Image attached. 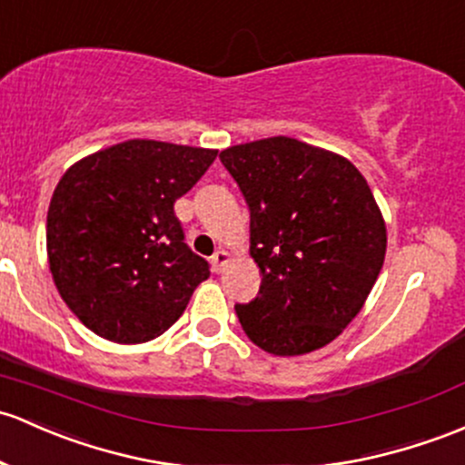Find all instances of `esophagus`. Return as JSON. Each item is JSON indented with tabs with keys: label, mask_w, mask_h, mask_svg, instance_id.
I'll return each mask as SVG.
<instances>
[{
	"label": "esophagus",
	"mask_w": 465,
	"mask_h": 465,
	"mask_svg": "<svg viewBox=\"0 0 465 465\" xmlns=\"http://www.w3.org/2000/svg\"><path fill=\"white\" fill-rule=\"evenodd\" d=\"M228 259H231V254H228L226 251H222V248H219V251L214 252L213 257H211L213 271H214V272H222L223 266H226V263H228Z\"/></svg>",
	"instance_id": "obj_1"
}]
</instances>
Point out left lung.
I'll return each mask as SVG.
<instances>
[{"label": "left lung", "instance_id": "8db88e82", "mask_svg": "<svg viewBox=\"0 0 465 465\" xmlns=\"http://www.w3.org/2000/svg\"><path fill=\"white\" fill-rule=\"evenodd\" d=\"M251 208L257 297L237 303L262 351L294 357L323 348L357 317L386 257V223L346 157L292 137L219 154Z\"/></svg>", "mask_w": 465, "mask_h": 465}]
</instances>
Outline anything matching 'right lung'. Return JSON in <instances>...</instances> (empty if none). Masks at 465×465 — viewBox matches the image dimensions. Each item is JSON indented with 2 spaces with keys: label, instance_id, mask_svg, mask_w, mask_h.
I'll return each instance as SVG.
<instances>
[{
  "label": "right lung",
  "instance_id": "obj_1",
  "mask_svg": "<svg viewBox=\"0 0 465 465\" xmlns=\"http://www.w3.org/2000/svg\"><path fill=\"white\" fill-rule=\"evenodd\" d=\"M217 151L131 139L68 168L48 206V263L79 322L114 343H143L182 317L211 266L183 242L174 202Z\"/></svg>",
  "mask_w": 465,
  "mask_h": 465
}]
</instances>
